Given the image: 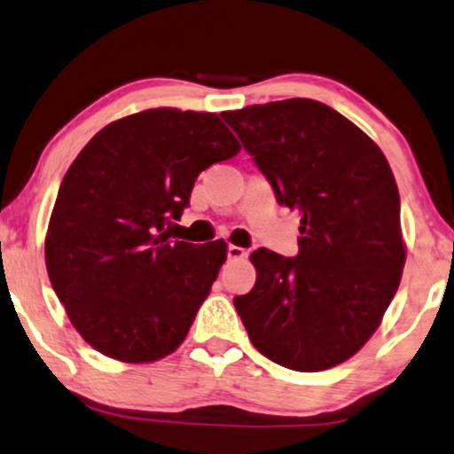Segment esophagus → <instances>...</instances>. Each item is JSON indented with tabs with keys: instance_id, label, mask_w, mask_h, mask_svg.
<instances>
[{
	"instance_id": "34e87169",
	"label": "esophagus",
	"mask_w": 454,
	"mask_h": 454,
	"mask_svg": "<svg viewBox=\"0 0 454 454\" xmlns=\"http://www.w3.org/2000/svg\"><path fill=\"white\" fill-rule=\"evenodd\" d=\"M245 257H247V249H243V247H237V245L228 247V259H245Z\"/></svg>"
}]
</instances>
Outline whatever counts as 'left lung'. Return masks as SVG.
I'll return each instance as SVG.
<instances>
[{
  "label": "left lung",
  "instance_id": "8db88e82",
  "mask_svg": "<svg viewBox=\"0 0 454 454\" xmlns=\"http://www.w3.org/2000/svg\"><path fill=\"white\" fill-rule=\"evenodd\" d=\"M222 116L278 203L301 215L299 255L251 253L255 286L234 299L253 347L288 370L340 365L382 324L407 259L388 160L359 126L316 99Z\"/></svg>",
  "mask_w": 454,
  "mask_h": 454
}]
</instances>
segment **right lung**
<instances>
[{"label": "right lung", "instance_id": "1", "mask_svg": "<svg viewBox=\"0 0 454 454\" xmlns=\"http://www.w3.org/2000/svg\"><path fill=\"white\" fill-rule=\"evenodd\" d=\"M240 143L217 114L151 107L101 129L59 186L45 237L51 286L106 357L153 364L189 334L228 245L172 240L205 168Z\"/></svg>", "mask_w": 454, "mask_h": 454}]
</instances>
